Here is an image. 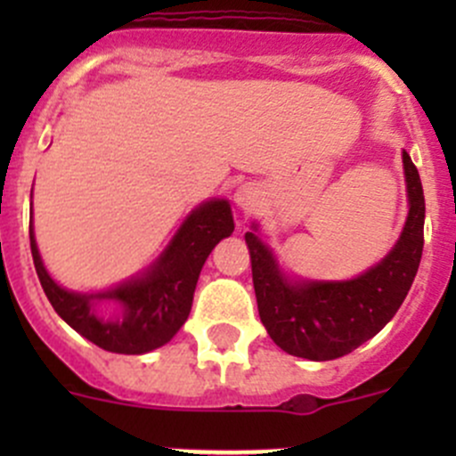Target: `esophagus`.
I'll return each instance as SVG.
<instances>
[{
    "label": "esophagus",
    "instance_id": "esophagus-1",
    "mask_svg": "<svg viewBox=\"0 0 456 456\" xmlns=\"http://www.w3.org/2000/svg\"><path fill=\"white\" fill-rule=\"evenodd\" d=\"M233 200H236V205L240 207L242 211H254L260 207L262 202V194L260 190H257L256 185H251V183H245V185L238 187V191L233 194Z\"/></svg>",
    "mask_w": 456,
    "mask_h": 456
}]
</instances>
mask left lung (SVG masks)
I'll use <instances>...</instances> for the list:
<instances>
[{"label": "left lung", "mask_w": 456, "mask_h": 456, "mask_svg": "<svg viewBox=\"0 0 456 456\" xmlns=\"http://www.w3.org/2000/svg\"><path fill=\"white\" fill-rule=\"evenodd\" d=\"M402 156L411 205L406 224L390 254L357 278L289 282L269 247L254 232L245 233L257 314L271 339L289 355L314 362L348 355L375 338L406 300L424 251L426 200L415 163L406 150Z\"/></svg>", "instance_id": "8db88e82"}]
</instances>
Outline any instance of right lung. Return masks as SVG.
I'll return each mask as SVG.
<instances>
[{"label":"right lung","instance_id":"1","mask_svg":"<svg viewBox=\"0 0 456 456\" xmlns=\"http://www.w3.org/2000/svg\"><path fill=\"white\" fill-rule=\"evenodd\" d=\"M232 232L229 202H202L147 273L103 293H75L59 287L41 262L32 224L30 251L44 293L61 320L103 351L142 355L167 344L185 324L202 265Z\"/></svg>","mask_w":456,"mask_h":456}]
</instances>
